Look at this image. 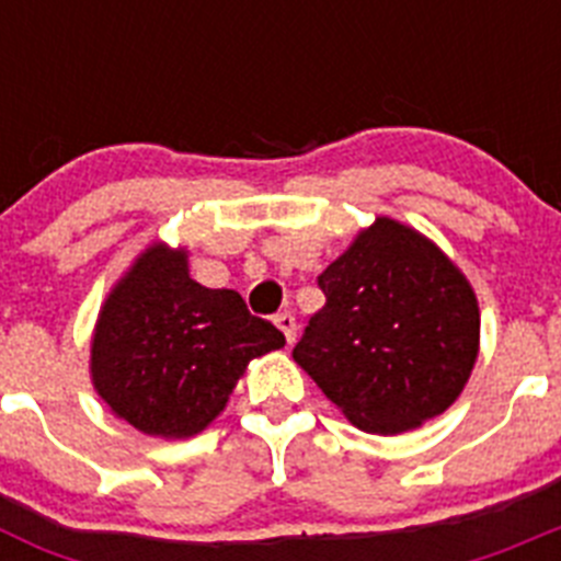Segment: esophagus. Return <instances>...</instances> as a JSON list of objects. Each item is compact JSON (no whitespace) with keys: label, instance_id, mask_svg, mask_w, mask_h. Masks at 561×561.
I'll return each instance as SVG.
<instances>
[{"label":"esophagus","instance_id":"1","mask_svg":"<svg viewBox=\"0 0 561 561\" xmlns=\"http://www.w3.org/2000/svg\"><path fill=\"white\" fill-rule=\"evenodd\" d=\"M275 325L280 331H284V336H286V342H295V336H297V323H295V317L289 314V311H284V314H277L275 317Z\"/></svg>","mask_w":561,"mask_h":561}]
</instances>
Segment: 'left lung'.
I'll return each instance as SVG.
<instances>
[{"mask_svg":"<svg viewBox=\"0 0 561 561\" xmlns=\"http://www.w3.org/2000/svg\"><path fill=\"white\" fill-rule=\"evenodd\" d=\"M317 284L325 306L291 356L354 427L408 433L458 399L480 348L478 297L427 236L379 216Z\"/></svg>","mask_w":561,"mask_h":561,"instance_id":"left-lung-1","label":"left lung"}]
</instances>
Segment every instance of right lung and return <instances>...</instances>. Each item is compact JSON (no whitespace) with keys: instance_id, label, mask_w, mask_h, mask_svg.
<instances>
[{"instance_id":"obj_1","label":"right lung","mask_w":561,"mask_h":561,"mask_svg":"<svg viewBox=\"0 0 561 561\" xmlns=\"http://www.w3.org/2000/svg\"><path fill=\"white\" fill-rule=\"evenodd\" d=\"M286 336L232 289H207L187 250L151 244L114 284L92 334V385L117 419L160 438H191L227 408L255 356Z\"/></svg>"}]
</instances>
